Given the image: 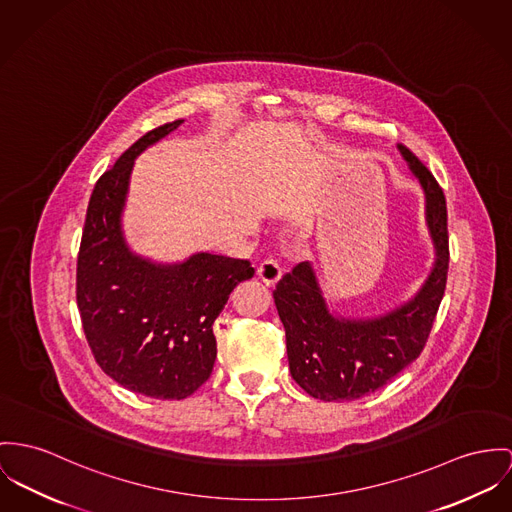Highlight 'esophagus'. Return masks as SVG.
Instances as JSON below:
<instances>
[{
    "label": "esophagus",
    "instance_id": "34e87169",
    "mask_svg": "<svg viewBox=\"0 0 512 512\" xmlns=\"http://www.w3.org/2000/svg\"><path fill=\"white\" fill-rule=\"evenodd\" d=\"M257 275L259 278L267 284V286H273L276 280L282 275V269L280 265L276 263L275 259H265L259 267H257Z\"/></svg>",
    "mask_w": 512,
    "mask_h": 512
}]
</instances>
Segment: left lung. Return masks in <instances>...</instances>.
Returning <instances> with one entry per match:
<instances>
[{
  "mask_svg": "<svg viewBox=\"0 0 512 512\" xmlns=\"http://www.w3.org/2000/svg\"><path fill=\"white\" fill-rule=\"evenodd\" d=\"M425 193L433 237V271L421 290L388 314L366 319L333 315L314 267L304 261L276 282V310L286 331V353L296 384L323 401H353L384 388L409 366L429 339L446 288V198L433 173L405 146H397Z\"/></svg>",
  "mask_w": 512,
  "mask_h": 512,
  "instance_id": "left-lung-1",
  "label": "left lung"
}]
</instances>
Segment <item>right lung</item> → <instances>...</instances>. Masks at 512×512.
<instances>
[{
    "label": "right lung",
    "mask_w": 512,
    "mask_h": 512,
    "mask_svg": "<svg viewBox=\"0 0 512 512\" xmlns=\"http://www.w3.org/2000/svg\"><path fill=\"white\" fill-rule=\"evenodd\" d=\"M181 122L144 134L99 177L78 253L76 296L91 353L122 388L154 399H185L210 378L212 325L230 292L255 275L247 259L212 253L158 265L124 241L120 216L134 159Z\"/></svg>",
    "instance_id": "obj_1"
}]
</instances>
